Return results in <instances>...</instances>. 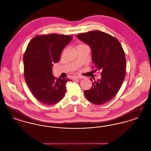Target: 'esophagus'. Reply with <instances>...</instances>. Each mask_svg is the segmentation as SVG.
I'll return each mask as SVG.
<instances>
[{
    "instance_id": "34e87169",
    "label": "esophagus",
    "mask_w": 151,
    "mask_h": 151,
    "mask_svg": "<svg viewBox=\"0 0 151 151\" xmlns=\"http://www.w3.org/2000/svg\"><path fill=\"white\" fill-rule=\"evenodd\" d=\"M82 78H83V77H82V76H75V77L73 78V79H82Z\"/></svg>"
}]
</instances>
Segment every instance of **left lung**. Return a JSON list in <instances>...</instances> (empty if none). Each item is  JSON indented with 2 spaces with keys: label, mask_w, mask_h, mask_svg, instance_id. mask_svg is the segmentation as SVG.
I'll return each instance as SVG.
<instances>
[{
  "label": "left lung",
  "mask_w": 151,
  "mask_h": 151,
  "mask_svg": "<svg viewBox=\"0 0 151 151\" xmlns=\"http://www.w3.org/2000/svg\"><path fill=\"white\" fill-rule=\"evenodd\" d=\"M77 37L91 47L94 70L101 71L100 80L92 82V88L84 91L85 96L95 105L105 104L118 93L124 79V50L116 38L100 30L79 34Z\"/></svg>",
  "instance_id": "8db88e82"
}]
</instances>
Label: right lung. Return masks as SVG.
Returning a JSON list of instances; mask_svg holds the SVG:
<instances>
[{"label": "right lung", "mask_w": 151, "mask_h": 151, "mask_svg": "<svg viewBox=\"0 0 151 151\" xmlns=\"http://www.w3.org/2000/svg\"><path fill=\"white\" fill-rule=\"evenodd\" d=\"M72 38L54 33L36 36L28 45L23 58L24 77L32 93L43 104L55 105L65 97L66 84L71 80L56 79L52 67Z\"/></svg>", "instance_id": "add662e5"}]
</instances>
